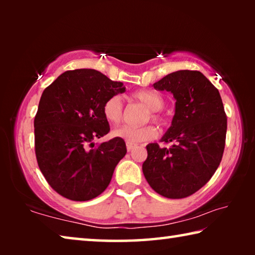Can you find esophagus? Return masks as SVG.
Listing matches in <instances>:
<instances>
[{
	"instance_id": "esophagus-1",
	"label": "esophagus",
	"mask_w": 255,
	"mask_h": 255,
	"mask_svg": "<svg viewBox=\"0 0 255 255\" xmlns=\"http://www.w3.org/2000/svg\"><path fill=\"white\" fill-rule=\"evenodd\" d=\"M127 145V149H128V152H130V150L132 149V148H135V144H130V143H127L126 144Z\"/></svg>"
}]
</instances>
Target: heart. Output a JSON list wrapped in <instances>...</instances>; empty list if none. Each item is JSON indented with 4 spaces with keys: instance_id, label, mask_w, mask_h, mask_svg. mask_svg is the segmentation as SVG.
Returning <instances> with one entry per match:
<instances>
[{
    "instance_id": "obj_1",
    "label": "heart",
    "mask_w": 255,
    "mask_h": 255,
    "mask_svg": "<svg viewBox=\"0 0 255 255\" xmlns=\"http://www.w3.org/2000/svg\"><path fill=\"white\" fill-rule=\"evenodd\" d=\"M132 98L138 102L143 103L145 107H147L149 109V114L146 117V120L152 118V120L159 125L165 123V119L161 114V109H163V107L165 106V100H164L161 94L154 91H138L133 93ZM102 114L107 122H109L112 125H118L122 123L124 118V106L120 97L112 96L109 99H107L102 106ZM112 135L122 138L127 143L138 144L154 139L157 136V129L153 125H146V126L141 127L122 126L114 129Z\"/></svg>"
}]
</instances>
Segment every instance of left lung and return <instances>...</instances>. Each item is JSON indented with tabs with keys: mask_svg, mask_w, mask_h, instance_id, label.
Here are the masks:
<instances>
[{
	"mask_svg": "<svg viewBox=\"0 0 255 255\" xmlns=\"http://www.w3.org/2000/svg\"><path fill=\"white\" fill-rule=\"evenodd\" d=\"M175 98V115L162 141L146 146L143 173L155 192L182 199L211 179L225 148L227 117L218 90L199 71H178L153 84Z\"/></svg>",
	"mask_w": 255,
	"mask_h": 255,
	"instance_id": "8db88e82",
	"label": "left lung"
}]
</instances>
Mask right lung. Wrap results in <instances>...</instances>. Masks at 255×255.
I'll use <instances>...</instances> for the list:
<instances>
[{"label": "right lung", "mask_w": 255, "mask_h": 255, "mask_svg": "<svg viewBox=\"0 0 255 255\" xmlns=\"http://www.w3.org/2000/svg\"><path fill=\"white\" fill-rule=\"evenodd\" d=\"M122 82L96 70L66 71L42 92L34 117V152L48 184L64 198L86 201L105 191L127 153L122 138L96 146L110 131L107 99L125 92Z\"/></svg>", "instance_id": "1"}]
</instances>
